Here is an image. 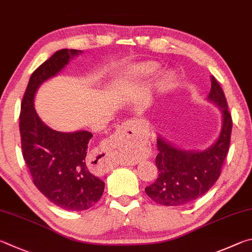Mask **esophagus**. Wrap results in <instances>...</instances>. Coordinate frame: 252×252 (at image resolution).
Instances as JSON below:
<instances>
[{
	"label": "esophagus",
	"mask_w": 252,
	"mask_h": 252,
	"mask_svg": "<svg viewBox=\"0 0 252 252\" xmlns=\"http://www.w3.org/2000/svg\"><path fill=\"white\" fill-rule=\"evenodd\" d=\"M116 139L121 140V142H124L125 144L131 145L133 147H138L140 144L138 135L136 134L135 124L133 122H126L119 127L117 130ZM113 148L114 147L112 146H106L95 154V156L98 158L97 168H98V171L100 174L107 173L108 170L113 168V166H115V162L112 156Z\"/></svg>",
	"instance_id": "1"
}]
</instances>
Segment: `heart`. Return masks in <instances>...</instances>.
I'll list each match as a JSON object with an SVG mask.
<instances>
[{
	"label": "heart",
	"mask_w": 252,
	"mask_h": 252,
	"mask_svg": "<svg viewBox=\"0 0 252 252\" xmlns=\"http://www.w3.org/2000/svg\"><path fill=\"white\" fill-rule=\"evenodd\" d=\"M143 70H144V72H146V73H151L154 70V67H153V66H145Z\"/></svg>",
	"instance_id": "1"
}]
</instances>
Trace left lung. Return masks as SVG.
I'll list each match as a JSON object with an SVG mask.
<instances>
[{"label":"left lung","instance_id":"left-lung-1","mask_svg":"<svg viewBox=\"0 0 252 252\" xmlns=\"http://www.w3.org/2000/svg\"><path fill=\"white\" fill-rule=\"evenodd\" d=\"M208 98L222 113V128L217 142L204 152H186L157 139L158 177L146 187L147 196L164 206H182L198 199L217 182L230 146L232 118L226 96L214 76Z\"/></svg>","mask_w":252,"mask_h":252}]
</instances>
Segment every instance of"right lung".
<instances>
[{
  "mask_svg": "<svg viewBox=\"0 0 252 252\" xmlns=\"http://www.w3.org/2000/svg\"><path fill=\"white\" fill-rule=\"evenodd\" d=\"M76 50H60L34 70L21 104L22 154L33 184L53 204L66 210H86L100 199L105 183L87 168L86 155L92 133H62L47 127L34 108L39 85L54 76L77 55Z\"/></svg>",
  "mask_w": 252,
  "mask_h": 252,
  "instance_id": "add662e5",
  "label": "right lung"
}]
</instances>
